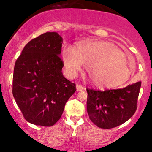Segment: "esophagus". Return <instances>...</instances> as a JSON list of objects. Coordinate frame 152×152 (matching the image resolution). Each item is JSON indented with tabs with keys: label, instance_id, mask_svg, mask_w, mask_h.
<instances>
[{
	"label": "esophagus",
	"instance_id": "esophagus-1",
	"mask_svg": "<svg viewBox=\"0 0 152 152\" xmlns=\"http://www.w3.org/2000/svg\"><path fill=\"white\" fill-rule=\"evenodd\" d=\"M85 89L82 85H80V84H76V90L77 91H81V90H84Z\"/></svg>",
	"mask_w": 152,
	"mask_h": 152
}]
</instances>
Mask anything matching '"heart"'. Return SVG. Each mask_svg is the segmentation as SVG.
Segmentation results:
<instances>
[{"mask_svg":"<svg viewBox=\"0 0 152 152\" xmlns=\"http://www.w3.org/2000/svg\"><path fill=\"white\" fill-rule=\"evenodd\" d=\"M63 59L69 76H75L84 65L91 80L100 87H119L132 73L122 51L107 41H82L76 49L66 46L63 50Z\"/></svg>","mask_w":152,"mask_h":152,"instance_id":"obj_1","label":"heart"}]
</instances>
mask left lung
<instances>
[{
	"mask_svg": "<svg viewBox=\"0 0 152 152\" xmlns=\"http://www.w3.org/2000/svg\"><path fill=\"white\" fill-rule=\"evenodd\" d=\"M141 81L123 89L105 91L87 89L89 117L100 128L111 129L127 122L137 109Z\"/></svg>",
	"mask_w": 152,
	"mask_h": 152,
	"instance_id": "left-lung-1",
	"label": "left lung"
}]
</instances>
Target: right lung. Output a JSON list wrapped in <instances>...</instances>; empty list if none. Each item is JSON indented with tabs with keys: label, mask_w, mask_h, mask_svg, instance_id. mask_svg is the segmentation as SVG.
<instances>
[{
	"label": "right lung",
	"mask_w": 152,
	"mask_h": 152,
	"mask_svg": "<svg viewBox=\"0 0 152 152\" xmlns=\"http://www.w3.org/2000/svg\"><path fill=\"white\" fill-rule=\"evenodd\" d=\"M63 38L47 32L25 45L15 63L13 96L28 122L51 127L61 117L76 84L63 76Z\"/></svg>",
	"instance_id": "1"
}]
</instances>
